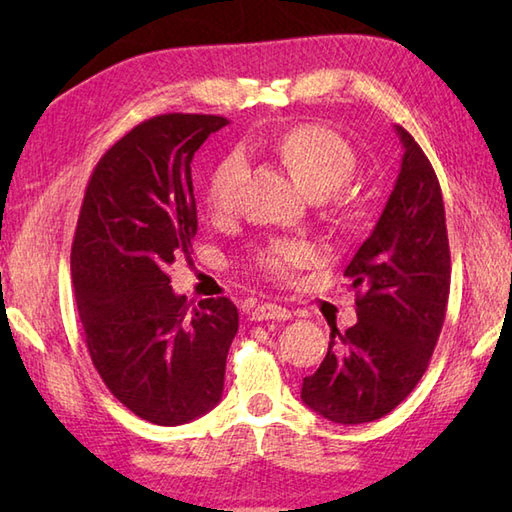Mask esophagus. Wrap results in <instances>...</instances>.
Segmentation results:
<instances>
[{
	"instance_id": "1",
	"label": "esophagus",
	"mask_w": 512,
	"mask_h": 512,
	"mask_svg": "<svg viewBox=\"0 0 512 512\" xmlns=\"http://www.w3.org/2000/svg\"><path fill=\"white\" fill-rule=\"evenodd\" d=\"M292 317V312L277 306V303H262V306H257L253 310V321H288Z\"/></svg>"
}]
</instances>
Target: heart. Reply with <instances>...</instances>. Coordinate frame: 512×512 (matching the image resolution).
I'll use <instances>...</instances> for the list:
<instances>
[{"mask_svg":"<svg viewBox=\"0 0 512 512\" xmlns=\"http://www.w3.org/2000/svg\"><path fill=\"white\" fill-rule=\"evenodd\" d=\"M275 149L303 191H308L312 198H325L354 176L356 154L352 145L339 132L325 125L308 123L292 127L277 138ZM246 171V156L239 149L217 162L209 184H206V202L215 215H231L237 209ZM336 215L341 222H352L356 215L352 202L339 198ZM308 259L310 248L303 242L277 239V242L257 250L255 266L275 279H290L297 268L308 264Z\"/></svg>","mask_w":512,"mask_h":512,"instance_id":"obj_1","label":"heart"}]
</instances>
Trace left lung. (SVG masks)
I'll use <instances>...</instances> for the list:
<instances>
[{
    "label": "left lung",
    "mask_w": 512,
    "mask_h": 512,
    "mask_svg": "<svg viewBox=\"0 0 512 512\" xmlns=\"http://www.w3.org/2000/svg\"><path fill=\"white\" fill-rule=\"evenodd\" d=\"M402 165L372 235L345 277L356 290L358 321L332 328L328 354L303 378L301 400L339 424L387 416L422 374L447 314L451 253L436 171L413 136L396 125Z\"/></svg>",
    "instance_id": "8db88e82"
}]
</instances>
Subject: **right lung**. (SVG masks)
Masks as SVG:
<instances>
[{
	"instance_id": "right-lung-1",
	"label": "right lung",
	"mask_w": 512,
	"mask_h": 512,
	"mask_svg": "<svg viewBox=\"0 0 512 512\" xmlns=\"http://www.w3.org/2000/svg\"><path fill=\"white\" fill-rule=\"evenodd\" d=\"M213 114H162L136 125L94 167L72 242L85 343L107 389L138 418L176 427L222 400L239 314L226 297L198 306L167 268L198 231L191 160Z\"/></svg>"
}]
</instances>
